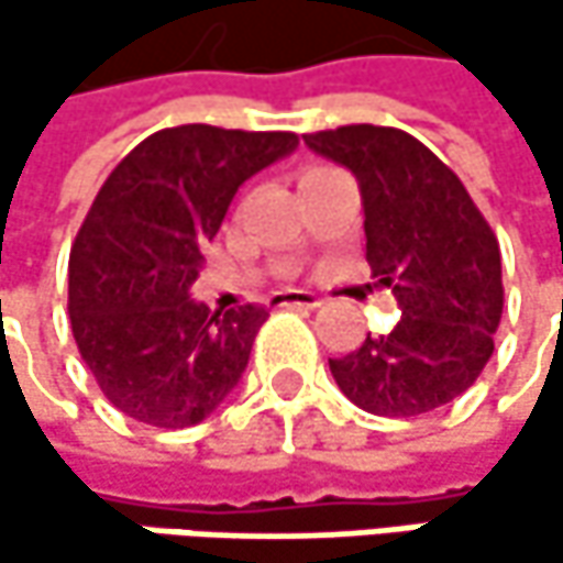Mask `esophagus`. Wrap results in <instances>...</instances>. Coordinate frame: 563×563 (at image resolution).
Instances as JSON below:
<instances>
[{
  "instance_id": "1",
  "label": "esophagus",
  "mask_w": 563,
  "mask_h": 563,
  "mask_svg": "<svg viewBox=\"0 0 563 563\" xmlns=\"http://www.w3.org/2000/svg\"><path fill=\"white\" fill-rule=\"evenodd\" d=\"M271 302L280 309V306H306V309H316V306H322V299L316 296V292H309V289H283V292H274L271 296Z\"/></svg>"
}]
</instances>
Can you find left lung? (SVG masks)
I'll return each mask as SVG.
<instances>
[{
    "label": "left lung",
    "mask_w": 563,
    "mask_h": 563,
    "mask_svg": "<svg viewBox=\"0 0 563 563\" xmlns=\"http://www.w3.org/2000/svg\"><path fill=\"white\" fill-rule=\"evenodd\" d=\"M306 146L355 172L365 257L391 286L400 319L329 358L342 394L378 417H417L456 400L486 368L503 319L496 231L456 172L394 126L352 123L306 133Z\"/></svg>",
    "instance_id": "obj_1"
}]
</instances>
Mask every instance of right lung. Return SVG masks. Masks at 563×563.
<instances>
[{
	"mask_svg": "<svg viewBox=\"0 0 563 563\" xmlns=\"http://www.w3.org/2000/svg\"><path fill=\"white\" fill-rule=\"evenodd\" d=\"M296 133L185 123L146 136L97 191L67 264V312L103 397L150 427H191L238 388L264 306L188 296L234 191Z\"/></svg>",
	"mask_w": 563,
	"mask_h": 563,
	"instance_id": "right-lung-1",
	"label": "right lung"
}]
</instances>
